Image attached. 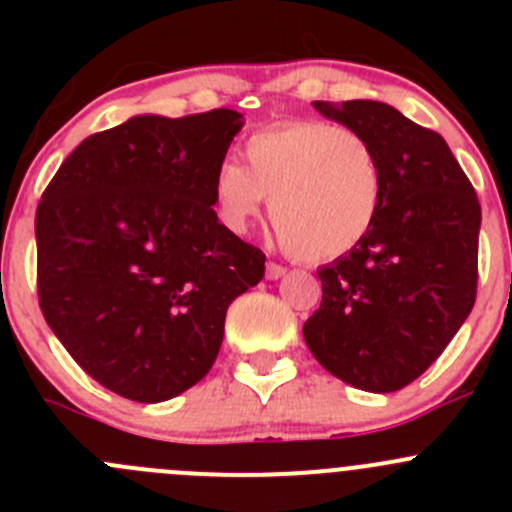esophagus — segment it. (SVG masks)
Wrapping results in <instances>:
<instances>
[{"instance_id":"obj_1","label":"esophagus","mask_w":512,"mask_h":512,"mask_svg":"<svg viewBox=\"0 0 512 512\" xmlns=\"http://www.w3.org/2000/svg\"><path fill=\"white\" fill-rule=\"evenodd\" d=\"M285 272H287V267L277 265V262H267V267H265L267 280H280V277H285Z\"/></svg>"}]
</instances>
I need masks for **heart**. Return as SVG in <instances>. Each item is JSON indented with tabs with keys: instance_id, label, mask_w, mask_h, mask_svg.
Returning <instances> with one entry per match:
<instances>
[{
	"instance_id": "b5f03b06",
	"label": "heart",
	"mask_w": 512,
	"mask_h": 512,
	"mask_svg": "<svg viewBox=\"0 0 512 512\" xmlns=\"http://www.w3.org/2000/svg\"><path fill=\"white\" fill-rule=\"evenodd\" d=\"M247 168L223 160L213 195L223 223L245 232L265 198L282 245L307 262L352 252L384 203V168L361 131L327 121H287L245 141Z\"/></svg>"
}]
</instances>
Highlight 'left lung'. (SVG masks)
<instances>
[{"label":"left lung","instance_id":"left-lung-1","mask_svg":"<svg viewBox=\"0 0 512 512\" xmlns=\"http://www.w3.org/2000/svg\"><path fill=\"white\" fill-rule=\"evenodd\" d=\"M314 108L374 143L386 183L369 235L317 270L322 304L304 342L337 379L389 394L441 356L476 304L480 203L446 141L389 103Z\"/></svg>","mask_w":512,"mask_h":512}]
</instances>
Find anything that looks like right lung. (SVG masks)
<instances>
[{
    "mask_svg": "<svg viewBox=\"0 0 512 512\" xmlns=\"http://www.w3.org/2000/svg\"><path fill=\"white\" fill-rule=\"evenodd\" d=\"M240 113L136 116L86 138L36 208V289L76 364L123 399L158 404L213 366L260 247L215 215L213 178Z\"/></svg>",
    "mask_w": 512,
    "mask_h": 512,
    "instance_id": "right-lung-1",
    "label": "right lung"
}]
</instances>
